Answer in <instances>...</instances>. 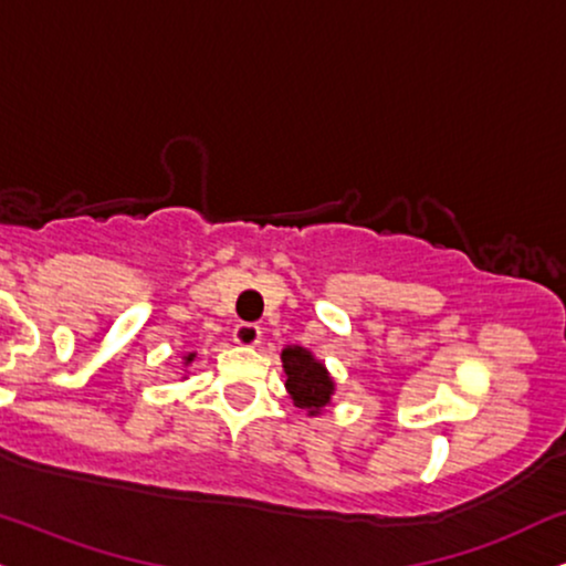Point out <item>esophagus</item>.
Returning <instances> with one entry per match:
<instances>
[{
	"label": "esophagus",
	"mask_w": 566,
	"mask_h": 566,
	"mask_svg": "<svg viewBox=\"0 0 566 566\" xmlns=\"http://www.w3.org/2000/svg\"><path fill=\"white\" fill-rule=\"evenodd\" d=\"M233 340L239 346H256L262 340V327L254 323H241L233 327Z\"/></svg>",
	"instance_id": "obj_1"
}]
</instances>
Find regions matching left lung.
<instances>
[{
	"label": "left lung",
	"mask_w": 566,
	"mask_h": 566,
	"mask_svg": "<svg viewBox=\"0 0 566 566\" xmlns=\"http://www.w3.org/2000/svg\"><path fill=\"white\" fill-rule=\"evenodd\" d=\"M285 390H289L294 407L304 409L310 417H319L331 407L336 394V380L327 373L325 361L317 359L310 348L285 346L281 352Z\"/></svg>",
	"instance_id": "obj_1"
}]
</instances>
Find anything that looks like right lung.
Wrapping results in <instances>:
<instances>
[{
    "label": "right lung",
    "mask_w": 566,
    "mask_h": 566,
    "mask_svg": "<svg viewBox=\"0 0 566 566\" xmlns=\"http://www.w3.org/2000/svg\"><path fill=\"white\" fill-rule=\"evenodd\" d=\"M193 359H197V352H188L186 354V357H184V367H188V365H191V361Z\"/></svg>",
    "instance_id": "right-lung-1"
}]
</instances>
